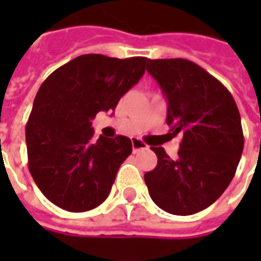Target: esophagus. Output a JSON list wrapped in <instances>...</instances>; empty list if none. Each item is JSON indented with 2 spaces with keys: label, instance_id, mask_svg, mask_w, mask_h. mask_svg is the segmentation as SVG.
<instances>
[{
  "label": "esophagus",
  "instance_id": "obj_1",
  "mask_svg": "<svg viewBox=\"0 0 261 261\" xmlns=\"http://www.w3.org/2000/svg\"><path fill=\"white\" fill-rule=\"evenodd\" d=\"M148 145H146L144 141H141V139H132V151L134 152H138V151H141V149H146Z\"/></svg>",
  "mask_w": 261,
  "mask_h": 261
}]
</instances>
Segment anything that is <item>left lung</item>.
I'll use <instances>...</instances> for the list:
<instances>
[{
  "mask_svg": "<svg viewBox=\"0 0 261 261\" xmlns=\"http://www.w3.org/2000/svg\"><path fill=\"white\" fill-rule=\"evenodd\" d=\"M146 71L167 100V125L181 136L178 158L151 146L158 163L144 175L151 199L173 215H193L211 206L236 174L244 148L234 97L192 61L148 59Z\"/></svg>",
  "mask_w": 261,
  "mask_h": 261,
  "instance_id": "8db88e82",
  "label": "left lung"
}]
</instances>
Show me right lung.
Segmentation results:
<instances>
[{
  "instance_id": "add662e5",
  "label": "right lung",
  "mask_w": 261,
  "mask_h": 261,
  "mask_svg": "<svg viewBox=\"0 0 261 261\" xmlns=\"http://www.w3.org/2000/svg\"><path fill=\"white\" fill-rule=\"evenodd\" d=\"M148 59L76 56L43 81L25 125L29 170L40 192L69 212L103 203L120 164L132 152L127 136L94 139L91 120L115 110L145 72Z\"/></svg>"
}]
</instances>
